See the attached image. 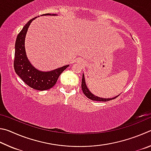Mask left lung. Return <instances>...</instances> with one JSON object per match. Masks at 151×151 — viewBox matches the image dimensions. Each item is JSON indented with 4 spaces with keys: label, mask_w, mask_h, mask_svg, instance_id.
<instances>
[{
    "label": "left lung",
    "mask_w": 151,
    "mask_h": 151,
    "mask_svg": "<svg viewBox=\"0 0 151 151\" xmlns=\"http://www.w3.org/2000/svg\"><path fill=\"white\" fill-rule=\"evenodd\" d=\"M81 89H82V91L83 92V93L85 96L88 97V98L90 99L91 100H93V101H110V100L111 99H114L115 98H117V97H113V98H111V99H104V98H101V97H97V96H95L94 95L92 94L90 91H89V89H88L86 86V81H85V78H84V76L83 74V76H82V80H81Z\"/></svg>",
    "instance_id": "obj_1"
}]
</instances>
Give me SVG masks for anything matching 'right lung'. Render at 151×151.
<instances>
[{
    "label": "right lung",
    "instance_id": "add662e5",
    "mask_svg": "<svg viewBox=\"0 0 151 151\" xmlns=\"http://www.w3.org/2000/svg\"><path fill=\"white\" fill-rule=\"evenodd\" d=\"M42 15H50V14ZM36 18L37 17L33 18L28 21L18 34L15 43L14 68L15 72L26 85L36 90L44 91L52 88L56 83L60 74L68 67L69 65L46 72L39 71L32 65L26 56L24 41L29 26L32 21Z\"/></svg>",
    "mask_w": 151,
    "mask_h": 151
}]
</instances>
